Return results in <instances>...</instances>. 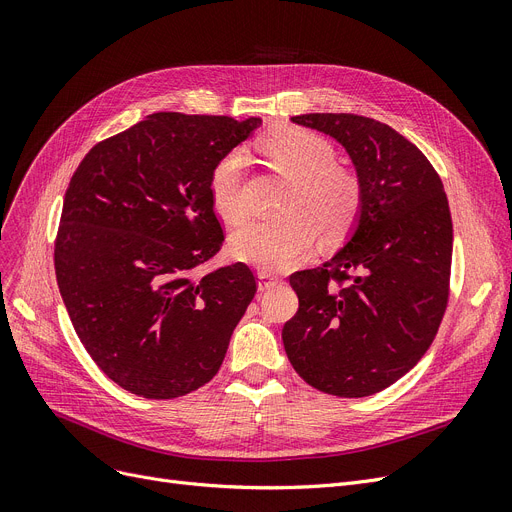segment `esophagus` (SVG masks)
Masks as SVG:
<instances>
[{"instance_id":"obj_1","label":"esophagus","mask_w":512,"mask_h":512,"mask_svg":"<svg viewBox=\"0 0 512 512\" xmlns=\"http://www.w3.org/2000/svg\"><path fill=\"white\" fill-rule=\"evenodd\" d=\"M279 283H281V279H277V277L271 275V273H264V271L258 273V289H260V291L271 289V287H275V285H279Z\"/></svg>"}]
</instances>
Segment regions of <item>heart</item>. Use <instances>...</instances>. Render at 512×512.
I'll use <instances>...</instances> for the list:
<instances>
[{
    "mask_svg": "<svg viewBox=\"0 0 512 512\" xmlns=\"http://www.w3.org/2000/svg\"><path fill=\"white\" fill-rule=\"evenodd\" d=\"M258 150L279 175L291 181L281 218L252 221L233 233L231 250L264 273H279L312 252L316 231L342 237L360 212L362 187L352 170L335 164L333 145L302 127H275L258 139ZM246 158L239 150L218 160L210 173V200L229 225L248 216L243 191Z\"/></svg>",
    "mask_w": 512,
    "mask_h": 512,
    "instance_id": "1",
    "label": "heart"
}]
</instances>
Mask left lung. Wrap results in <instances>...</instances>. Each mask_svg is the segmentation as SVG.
Instances as JSON below:
<instances>
[{"label":"left lung","instance_id":"8db88e82","mask_svg":"<svg viewBox=\"0 0 512 512\" xmlns=\"http://www.w3.org/2000/svg\"><path fill=\"white\" fill-rule=\"evenodd\" d=\"M291 120L348 152L362 204L344 248L289 277L300 308L283 327V346L308 385L364 398L415 367L442 323L452 264L448 198L417 145L379 120L319 112Z\"/></svg>","mask_w":512,"mask_h":512}]
</instances>
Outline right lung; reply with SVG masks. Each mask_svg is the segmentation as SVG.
Masks as SVG:
<instances>
[{"instance_id": "right-lung-1", "label": "right lung", "mask_w": 512, "mask_h": 512, "mask_svg": "<svg viewBox=\"0 0 512 512\" xmlns=\"http://www.w3.org/2000/svg\"><path fill=\"white\" fill-rule=\"evenodd\" d=\"M262 120L158 112L83 158L64 196L56 279L89 356L150 400L208 383L256 294L243 262L193 271L225 235L210 200L214 164Z\"/></svg>"}]
</instances>
